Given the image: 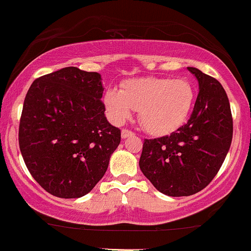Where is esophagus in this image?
Wrapping results in <instances>:
<instances>
[{"mask_svg":"<svg viewBox=\"0 0 251 251\" xmlns=\"http://www.w3.org/2000/svg\"><path fill=\"white\" fill-rule=\"evenodd\" d=\"M132 135H134V133L132 131H128V129H126V128L122 129V138H123V139H126V138L132 137Z\"/></svg>","mask_w":251,"mask_h":251,"instance_id":"esophagus-1","label":"esophagus"}]
</instances>
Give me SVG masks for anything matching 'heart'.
<instances>
[{
	"instance_id": "b5f03b06",
	"label": "heart",
	"mask_w": 251,
	"mask_h": 251,
	"mask_svg": "<svg viewBox=\"0 0 251 251\" xmlns=\"http://www.w3.org/2000/svg\"><path fill=\"white\" fill-rule=\"evenodd\" d=\"M195 102V89L183 79L135 77L123 83L122 91L105 92L103 105L112 123L123 125L139 109L144 128L153 135L177 131L186 123Z\"/></svg>"
}]
</instances>
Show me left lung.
Returning a JSON list of instances; mask_svg holds the SVG:
<instances>
[{
	"label": "left lung",
	"instance_id": "1",
	"mask_svg": "<svg viewBox=\"0 0 251 251\" xmlns=\"http://www.w3.org/2000/svg\"><path fill=\"white\" fill-rule=\"evenodd\" d=\"M198 96L190 119L170 135L145 139L139 168L153 186L171 197L203 190L220 171L232 140L227 96L214 77L194 67Z\"/></svg>",
	"mask_w": 251,
	"mask_h": 251
}]
</instances>
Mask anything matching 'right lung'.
<instances>
[{
    "instance_id": "1",
    "label": "right lung",
    "mask_w": 251,
    "mask_h": 251,
    "mask_svg": "<svg viewBox=\"0 0 251 251\" xmlns=\"http://www.w3.org/2000/svg\"><path fill=\"white\" fill-rule=\"evenodd\" d=\"M101 75L76 67L43 75L25 96L20 151L30 175L50 195L80 198L105 175L120 129L105 117Z\"/></svg>"
}]
</instances>
